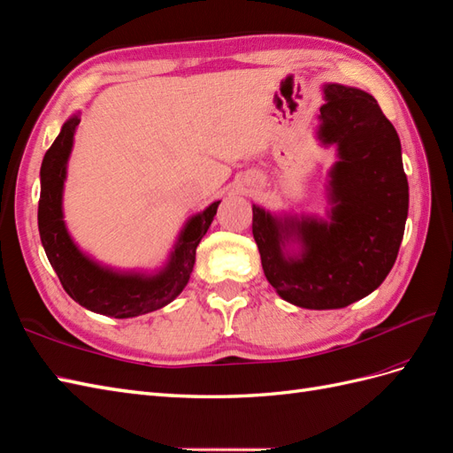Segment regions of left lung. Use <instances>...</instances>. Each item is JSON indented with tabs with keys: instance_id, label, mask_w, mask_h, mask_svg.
<instances>
[{
	"instance_id": "left-lung-1",
	"label": "left lung",
	"mask_w": 453,
	"mask_h": 453,
	"mask_svg": "<svg viewBox=\"0 0 453 453\" xmlns=\"http://www.w3.org/2000/svg\"><path fill=\"white\" fill-rule=\"evenodd\" d=\"M325 97L319 138L338 146L330 223L279 220L257 205L251 223L265 277L305 310H340L377 290L398 257L410 207L402 143L377 99L342 84H326ZM290 237L303 244L297 258L281 251Z\"/></svg>"
}]
</instances>
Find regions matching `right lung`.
<instances>
[{"label": "right lung", "instance_id": "add662e5", "mask_svg": "<svg viewBox=\"0 0 453 453\" xmlns=\"http://www.w3.org/2000/svg\"><path fill=\"white\" fill-rule=\"evenodd\" d=\"M79 123L81 119L74 115L63 125L59 136L55 138L42 161V190L38 202L42 246L46 250V256L53 271L58 273L65 292L86 310L115 319L138 317L161 310L188 284L196 261V248L217 215L220 202L211 203L205 211L188 220L169 265L159 274H153V277L120 274L94 263L74 246L67 228H65L61 209L67 159L73 150L74 128Z\"/></svg>", "mask_w": 453, "mask_h": 453}]
</instances>
